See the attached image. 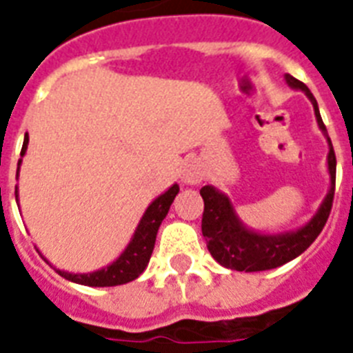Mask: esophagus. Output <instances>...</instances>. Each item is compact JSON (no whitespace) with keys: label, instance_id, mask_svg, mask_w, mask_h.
I'll return each mask as SVG.
<instances>
[{"label":"esophagus","instance_id":"esophagus-1","mask_svg":"<svg viewBox=\"0 0 353 353\" xmlns=\"http://www.w3.org/2000/svg\"><path fill=\"white\" fill-rule=\"evenodd\" d=\"M203 167H201L195 159L185 163V167H183L181 170V181L185 183V185H199V183L203 181Z\"/></svg>","mask_w":353,"mask_h":353}]
</instances>
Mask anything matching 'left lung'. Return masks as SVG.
<instances>
[{
  "label": "left lung",
  "mask_w": 353,
  "mask_h": 353,
  "mask_svg": "<svg viewBox=\"0 0 353 353\" xmlns=\"http://www.w3.org/2000/svg\"><path fill=\"white\" fill-rule=\"evenodd\" d=\"M285 82L292 90L303 91L307 99L312 102L318 127L328 143L327 167L330 174V186L325 199L319 204L318 212L314 213L310 221L305 222L303 226L283 233H262L245 226L239 217L232 199L224 192L217 190L212 185L203 186L201 197L204 201V213L201 228L208 251L221 265L235 271H268L300 256L318 239L332 210L334 188H336V154H334L332 141L328 138L327 127L319 114L318 102L309 88L289 73H285Z\"/></svg>",
  "instance_id": "8db88e82"
}]
</instances>
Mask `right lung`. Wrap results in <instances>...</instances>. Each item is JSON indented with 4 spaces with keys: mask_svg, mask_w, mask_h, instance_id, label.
Segmentation results:
<instances>
[{
    "mask_svg": "<svg viewBox=\"0 0 353 353\" xmlns=\"http://www.w3.org/2000/svg\"><path fill=\"white\" fill-rule=\"evenodd\" d=\"M26 149H28V136H25V141H23L21 158L26 154ZM21 161H23V159H19V163H17V177H19ZM177 194H179V185L174 183L167 192H163L161 195H158V197L147 206L145 213L141 215L140 222H138V226H136L134 235L131 236V241H129L125 250L121 251L120 256H118L117 260H112V262L109 263V265H105V268L97 269V271L91 272H70L64 271V269L53 268V265L52 268L55 269L62 278L70 280V282L81 283V285L88 287H114L132 282V280H136V278L140 276L141 272L145 271V268H147V263H149L150 260V254H152L154 244H156V235H158L159 226H161L163 219L167 217L168 210H170V204L174 203ZM16 201L19 203L17 186ZM17 206H19V204H17ZM46 262H48V260H46Z\"/></svg>",
    "mask_w": 353,
    "mask_h": 353,
    "instance_id": "right-lung-1",
    "label": "right lung"
}]
</instances>
